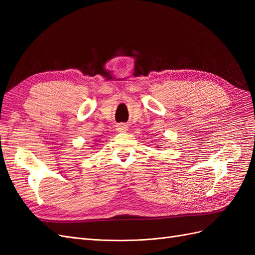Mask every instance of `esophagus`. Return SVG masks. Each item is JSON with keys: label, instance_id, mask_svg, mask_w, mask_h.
Instances as JSON below:
<instances>
[{"label": "esophagus", "instance_id": "obj_1", "mask_svg": "<svg viewBox=\"0 0 255 255\" xmlns=\"http://www.w3.org/2000/svg\"><path fill=\"white\" fill-rule=\"evenodd\" d=\"M116 129H117L118 132L125 133V132H127V130L128 129V128L127 125H123V123H121V125H118V126H117V128H116Z\"/></svg>", "mask_w": 255, "mask_h": 255}]
</instances>
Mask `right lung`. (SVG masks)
<instances>
[{
	"label": "right lung",
	"instance_id": "obj_1",
	"mask_svg": "<svg viewBox=\"0 0 255 255\" xmlns=\"http://www.w3.org/2000/svg\"><path fill=\"white\" fill-rule=\"evenodd\" d=\"M91 146H92V145H91Z\"/></svg>",
	"mask_w": 255,
	"mask_h": 255
}]
</instances>
